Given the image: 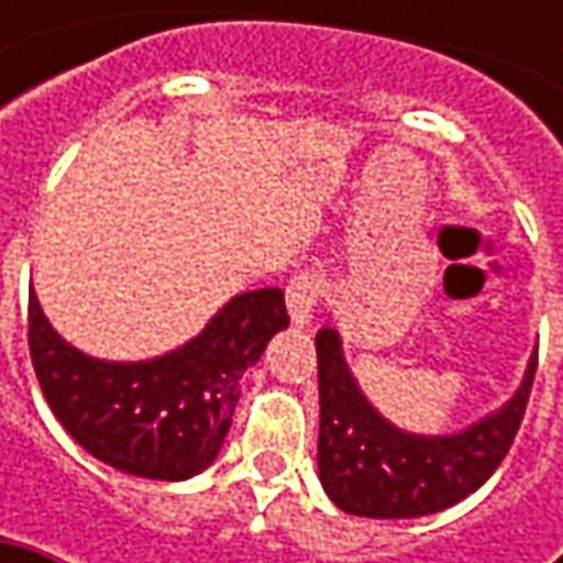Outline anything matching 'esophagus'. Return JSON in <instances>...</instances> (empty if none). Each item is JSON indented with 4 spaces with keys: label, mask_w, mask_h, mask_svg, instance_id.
Listing matches in <instances>:
<instances>
[{
    "label": "esophagus",
    "mask_w": 563,
    "mask_h": 563,
    "mask_svg": "<svg viewBox=\"0 0 563 563\" xmlns=\"http://www.w3.org/2000/svg\"><path fill=\"white\" fill-rule=\"evenodd\" d=\"M322 294V275L319 272H300L294 275L288 291H285V300H288V316H291L294 325H310L313 322L316 300Z\"/></svg>",
    "instance_id": "34e87169"
}]
</instances>
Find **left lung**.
<instances>
[{
	"mask_svg": "<svg viewBox=\"0 0 563 563\" xmlns=\"http://www.w3.org/2000/svg\"><path fill=\"white\" fill-rule=\"evenodd\" d=\"M319 363V483L344 514L407 520L451 508L473 495L505 461L520 429L536 351L520 388L495 413L448 435L407 432L385 420L360 391L341 335H316Z\"/></svg>",
	"mask_w": 563,
	"mask_h": 563,
	"instance_id": "1",
	"label": "left lung"
}]
</instances>
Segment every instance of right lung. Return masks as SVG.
Returning a JSON list of instances; mask_svg holds the SVG:
<instances>
[{
    "label": "right lung",
    "instance_id": "add662e5",
    "mask_svg": "<svg viewBox=\"0 0 563 563\" xmlns=\"http://www.w3.org/2000/svg\"><path fill=\"white\" fill-rule=\"evenodd\" d=\"M288 329L285 294L231 297L197 338L150 360H99L49 325L31 291V360L55 420L87 454L121 473L181 483L222 451L241 376Z\"/></svg>",
    "mask_w": 563,
    "mask_h": 563
}]
</instances>
